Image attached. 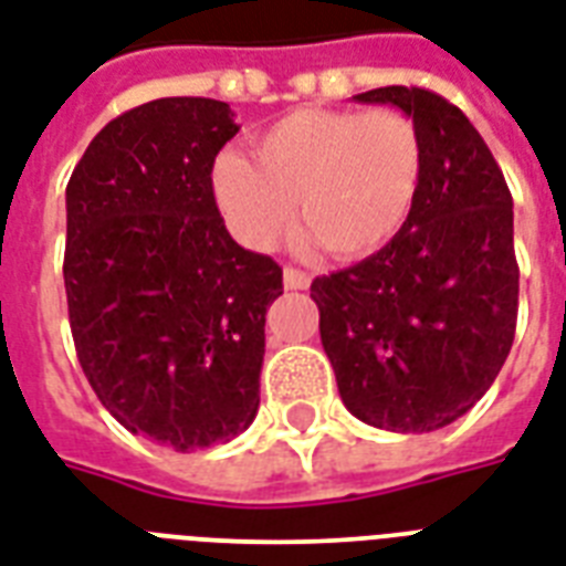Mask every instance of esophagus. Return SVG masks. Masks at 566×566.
Here are the masks:
<instances>
[{
    "label": "esophagus",
    "instance_id": "esophagus-1",
    "mask_svg": "<svg viewBox=\"0 0 566 566\" xmlns=\"http://www.w3.org/2000/svg\"><path fill=\"white\" fill-rule=\"evenodd\" d=\"M283 283H286V289H306L313 280H310V274L301 269H292V265H286L283 269Z\"/></svg>",
    "mask_w": 566,
    "mask_h": 566
}]
</instances>
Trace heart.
Instances as JSON below:
<instances>
[{
    "label": "heart",
    "instance_id": "b5f03b06",
    "mask_svg": "<svg viewBox=\"0 0 566 566\" xmlns=\"http://www.w3.org/2000/svg\"><path fill=\"white\" fill-rule=\"evenodd\" d=\"M256 161L223 150L212 191L230 233L271 251L295 218L301 244L339 260L380 251L405 227L422 186L419 129L392 108H295L253 144Z\"/></svg>",
    "mask_w": 566,
    "mask_h": 566
}]
</instances>
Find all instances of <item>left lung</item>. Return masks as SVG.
I'll return each mask as SVG.
<instances>
[{
  "instance_id": "obj_1",
  "label": "left lung",
  "mask_w": 566,
  "mask_h": 566,
  "mask_svg": "<svg viewBox=\"0 0 566 566\" xmlns=\"http://www.w3.org/2000/svg\"><path fill=\"white\" fill-rule=\"evenodd\" d=\"M354 99L413 117L424 170L413 212L378 253L313 280L322 345L360 422L437 431L488 392L514 345V200L458 105L405 85Z\"/></svg>"
}]
</instances>
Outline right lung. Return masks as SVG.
Listing matches in <instances>:
<instances>
[{
	"mask_svg": "<svg viewBox=\"0 0 566 566\" xmlns=\"http://www.w3.org/2000/svg\"><path fill=\"white\" fill-rule=\"evenodd\" d=\"M230 105L165 96L87 144L67 182L64 289L87 384L126 431L174 451L230 442L260 410L283 269L227 233L212 165Z\"/></svg>",
	"mask_w": 566,
	"mask_h": 566,
	"instance_id": "right-lung-1",
	"label": "right lung"
}]
</instances>
